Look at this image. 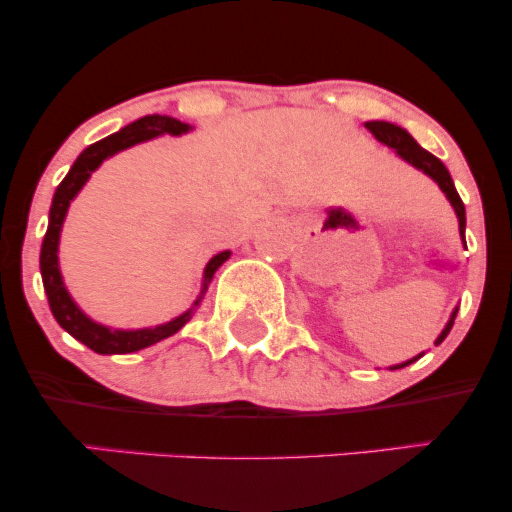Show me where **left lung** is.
Returning a JSON list of instances; mask_svg holds the SVG:
<instances>
[{"label":"left lung","mask_w":512,"mask_h":512,"mask_svg":"<svg viewBox=\"0 0 512 512\" xmlns=\"http://www.w3.org/2000/svg\"><path fill=\"white\" fill-rule=\"evenodd\" d=\"M366 129H368L370 134H373L375 139H378L380 144H385V146H390V149H395V154L402 158V161H407L409 166H414L416 170H421V173L428 175V178H431L440 187V190H443V195L448 197V202L452 204V209H455V214H457V223H460V238H462V243H464V226H467V216H464V204H462L460 195H457L455 182H452L448 168H445V163L440 161V158L433 156L431 151H426L424 146L416 144V139L411 137L407 129L395 125V122L370 120V122H366ZM455 315H457V308L452 310L450 320L445 322L443 332L438 334L436 344H440L445 337H448V332L452 330V322H455ZM421 356H424V354L409 358V361H404V363H397V366H390V370L409 366V363L419 361Z\"/></svg>","instance_id":"obj_1"}]
</instances>
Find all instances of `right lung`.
<instances>
[{
  "instance_id": "add662e5",
  "label": "right lung",
  "mask_w": 512,
  "mask_h": 512,
  "mask_svg": "<svg viewBox=\"0 0 512 512\" xmlns=\"http://www.w3.org/2000/svg\"><path fill=\"white\" fill-rule=\"evenodd\" d=\"M192 129L187 122L175 120V117L168 115H146L139 117V120L129 122L127 127H122L120 132L110 134V137L101 139V142L91 144L79 154L74 161V166L69 168V173L64 175V180L57 185L55 197H52L50 207V221H48V233L43 238V248H40V274H43V286L45 293H48V303L55 320L60 322L64 332H69L76 342L86 344L88 349H93L96 354H134V351L146 349V346L161 342V339L173 337L175 332H180L187 322L192 320L195 310L202 303L204 293H207L211 279H214L216 269L221 267L223 262L231 257V250H223L219 255H214L204 267L202 276V289H199V296L195 303L185 310V313L173 317V320L163 322V325L156 327H142V330H117V327H108L96 322L93 317H88L84 310L76 305L72 293L64 286L62 272H60V236H62V223L67 219V211L72 199L79 195L81 187L86 185L88 178L93 175V170L101 168L105 158L120 154V151L129 149L134 144L149 142V139L163 137V134H170V137H182Z\"/></svg>"
}]
</instances>
